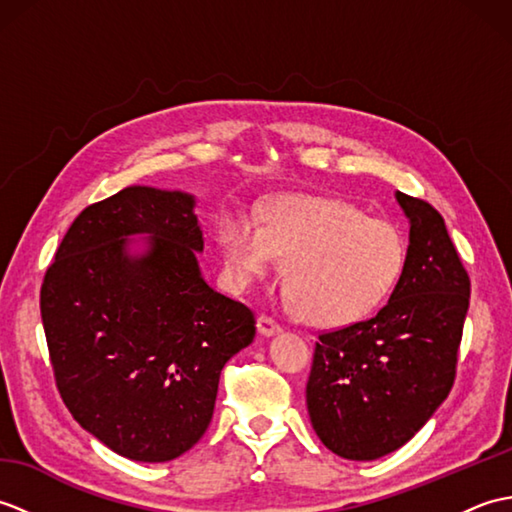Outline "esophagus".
Listing matches in <instances>:
<instances>
[{
  "mask_svg": "<svg viewBox=\"0 0 512 512\" xmlns=\"http://www.w3.org/2000/svg\"><path fill=\"white\" fill-rule=\"evenodd\" d=\"M257 330H259V334H262V336H275V334L281 332V325L275 323L270 317H264V314H262V317L257 319Z\"/></svg>",
  "mask_w": 512,
  "mask_h": 512,
  "instance_id": "esophagus-1",
  "label": "esophagus"
}]
</instances>
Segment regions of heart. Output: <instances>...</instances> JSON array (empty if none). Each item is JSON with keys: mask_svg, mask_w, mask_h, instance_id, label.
Here are the masks:
<instances>
[{"mask_svg": "<svg viewBox=\"0 0 512 512\" xmlns=\"http://www.w3.org/2000/svg\"><path fill=\"white\" fill-rule=\"evenodd\" d=\"M224 273L244 290L284 259V286L301 319L341 328L365 319L402 277L407 244L398 228L372 220L356 204L279 195L262 224L228 211L217 222Z\"/></svg>", "mask_w": 512, "mask_h": 512, "instance_id": "1", "label": "heart"}]
</instances>
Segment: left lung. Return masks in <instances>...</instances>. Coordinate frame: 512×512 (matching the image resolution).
Segmentation results:
<instances>
[{"mask_svg": "<svg viewBox=\"0 0 512 512\" xmlns=\"http://www.w3.org/2000/svg\"><path fill=\"white\" fill-rule=\"evenodd\" d=\"M409 222L407 264L374 319L325 332L306 402L332 453L369 462L409 442L449 396L471 281L431 204L396 191Z\"/></svg>", "mask_w": 512, "mask_h": 512, "instance_id": "obj_1", "label": "left lung"}]
</instances>
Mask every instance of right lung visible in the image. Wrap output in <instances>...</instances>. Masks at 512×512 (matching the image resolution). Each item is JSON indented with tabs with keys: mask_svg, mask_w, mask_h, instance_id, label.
<instances>
[{
	"mask_svg": "<svg viewBox=\"0 0 512 512\" xmlns=\"http://www.w3.org/2000/svg\"><path fill=\"white\" fill-rule=\"evenodd\" d=\"M195 204L134 184L88 206L41 286L65 407L134 462L176 460L204 436L224 365L255 339V314L202 275Z\"/></svg>",
	"mask_w": 512,
	"mask_h": 512,
	"instance_id": "add662e5",
	"label": "right lung"
}]
</instances>
